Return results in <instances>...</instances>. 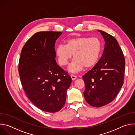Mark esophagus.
<instances>
[{
    "mask_svg": "<svg viewBox=\"0 0 135 135\" xmlns=\"http://www.w3.org/2000/svg\"><path fill=\"white\" fill-rule=\"evenodd\" d=\"M70 77H71V79H72V80H76V79L77 78V76H76V75H74V74H71V75H70Z\"/></svg>",
    "mask_w": 135,
    "mask_h": 135,
    "instance_id": "34e87169",
    "label": "esophagus"
}]
</instances>
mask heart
Masks as SVG:
<instances>
[{
	"label": "heart",
	"instance_id": "1",
	"mask_svg": "<svg viewBox=\"0 0 135 135\" xmlns=\"http://www.w3.org/2000/svg\"><path fill=\"white\" fill-rule=\"evenodd\" d=\"M102 50V43L97 38L79 37L68 40L65 45L57 46L55 54L59 64L68 65L73 54L74 59L69 66V71L74 73L81 71L84 67L94 66L98 61Z\"/></svg>",
	"mask_w": 135,
	"mask_h": 135
}]
</instances>
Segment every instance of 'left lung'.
<instances>
[{"instance_id":"8db88e82","label":"left lung","mask_w":135,"mask_h":135,"mask_svg":"<svg viewBox=\"0 0 135 135\" xmlns=\"http://www.w3.org/2000/svg\"><path fill=\"white\" fill-rule=\"evenodd\" d=\"M105 40L104 52L98 62L83 76L85 89L84 96L91 106L100 107L112 102L123 84L125 59L117 40L98 30Z\"/></svg>"}]
</instances>
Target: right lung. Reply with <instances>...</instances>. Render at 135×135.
<instances>
[{"label":"right lung","instance_id":"1","mask_svg":"<svg viewBox=\"0 0 135 135\" xmlns=\"http://www.w3.org/2000/svg\"><path fill=\"white\" fill-rule=\"evenodd\" d=\"M61 32L35 33L23 46L18 63L23 88L30 100L38 108L50 113L65 105L71 79L57 65L54 49Z\"/></svg>","mask_w":135,"mask_h":135}]
</instances>
